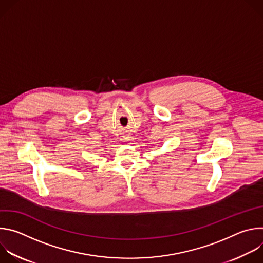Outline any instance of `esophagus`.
<instances>
[{"mask_svg":"<svg viewBox=\"0 0 263 263\" xmlns=\"http://www.w3.org/2000/svg\"><path fill=\"white\" fill-rule=\"evenodd\" d=\"M125 139H126V140H130V137H129V136H126Z\"/></svg>","mask_w":263,"mask_h":263,"instance_id":"34e87169","label":"esophagus"}]
</instances>
